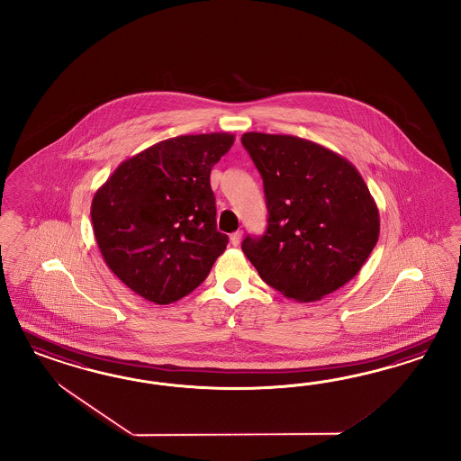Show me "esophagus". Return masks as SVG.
<instances>
[{"mask_svg": "<svg viewBox=\"0 0 461 461\" xmlns=\"http://www.w3.org/2000/svg\"><path fill=\"white\" fill-rule=\"evenodd\" d=\"M241 237H243V233H241V231H235V233H231V237H230V243H231L233 247H238V245H240V241H241Z\"/></svg>", "mask_w": 461, "mask_h": 461, "instance_id": "34e87169", "label": "esophagus"}]
</instances>
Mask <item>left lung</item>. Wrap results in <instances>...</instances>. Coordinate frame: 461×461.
Returning <instances> with one entry per match:
<instances>
[{
	"instance_id": "8db88e82",
	"label": "left lung",
	"mask_w": 461,
	"mask_h": 461,
	"mask_svg": "<svg viewBox=\"0 0 461 461\" xmlns=\"http://www.w3.org/2000/svg\"><path fill=\"white\" fill-rule=\"evenodd\" d=\"M241 143L264 179L268 221L241 250L282 295L318 301L353 279L377 245L380 218L345 157L293 135L249 131Z\"/></svg>"
}]
</instances>
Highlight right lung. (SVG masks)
<instances>
[{
  "instance_id": "right-lung-1",
  "label": "right lung",
  "mask_w": 461,
  "mask_h": 461,
  "mask_svg": "<svg viewBox=\"0 0 461 461\" xmlns=\"http://www.w3.org/2000/svg\"><path fill=\"white\" fill-rule=\"evenodd\" d=\"M235 135L158 141L126 158L91 204L99 251L113 274L155 304H170L208 277L228 237L216 228L211 168Z\"/></svg>"
}]
</instances>
